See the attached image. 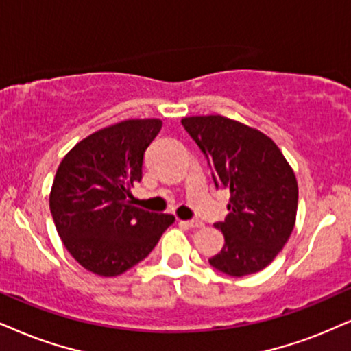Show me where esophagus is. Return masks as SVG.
Wrapping results in <instances>:
<instances>
[{"mask_svg":"<svg viewBox=\"0 0 351 351\" xmlns=\"http://www.w3.org/2000/svg\"><path fill=\"white\" fill-rule=\"evenodd\" d=\"M184 225L189 228H202L204 227V223L201 220H188V221H184Z\"/></svg>","mask_w":351,"mask_h":351,"instance_id":"obj_1","label":"esophagus"}]
</instances>
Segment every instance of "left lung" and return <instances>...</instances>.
I'll return each instance as SVG.
<instances>
[{"label":"left lung","mask_w":351,"mask_h":351,"mask_svg":"<svg viewBox=\"0 0 351 351\" xmlns=\"http://www.w3.org/2000/svg\"><path fill=\"white\" fill-rule=\"evenodd\" d=\"M181 124L207 158L215 188L230 189L228 214L214 223L225 245L208 264L232 277L259 272L293 232V170L272 139L233 119L210 114L183 118Z\"/></svg>","instance_id":"left-lung-1"}]
</instances>
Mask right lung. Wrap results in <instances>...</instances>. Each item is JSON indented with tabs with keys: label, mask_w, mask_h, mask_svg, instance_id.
I'll return each instance as SVG.
<instances>
[{
	"label": "right lung",
	"mask_w": 351,
	"mask_h": 351,
	"mask_svg": "<svg viewBox=\"0 0 351 351\" xmlns=\"http://www.w3.org/2000/svg\"><path fill=\"white\" fill-rule=\"evenodd\" d=\"M160 119H128L81 141L58 167L50 194L56 232L69 254L101 277L134 267L175 221L132 206L145 149Z\"/></svg>",
	"instance_id": "add662e5"
}]
</instances>
